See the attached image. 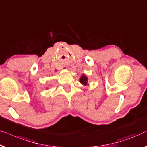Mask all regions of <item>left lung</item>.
Wrapping results in <instances>:
<instances>
[{
  "instance_id": "obj_1",
  "label": "left lung",
  "mask_w": 147,
  "mask_h": 147,
  "mask_svg": "<svg viewBox=\"0 0 147 147\" xmlns=\"http://www.w3.org/2000/svg\"><path fill=\"white\" fill-rule=\"evenodd\" d=\"M88 77L85 76L84 74H83V75L81 76V78H80V82L82 84L84 85V86H87V85H88Z\"/></svg>"
}]
</instances>
